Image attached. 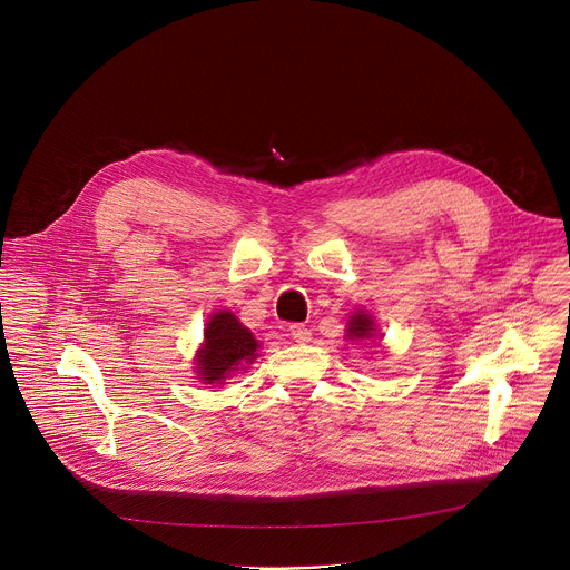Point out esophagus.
<instances>
[{
  "mask_svg": "<svg viewBox=\"0 0 570 570\" xmlns=\"http://www.w3.org/2000/svg\"><path fill=\"white\" fill-rule=\"evenodd\" d=\"M291 338L295 343H308L311 341V330H306L304 324H291Z\"/></svg>",
  "mask_w": 570,
  "mask_h": 570,
  "instance_id": "obj_1",
  "label": "esophagus"
}]
</instances>
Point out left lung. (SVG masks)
<instances>
[{
	"label": "left lung",
	"mask_w": 570,
	"mask_h": 570,
	"mask_svg": "<svg viewBox=\"0 0 570 570\" xmlns=\"http://www.w3.org/2000/svg\"><path fill=\"white\" fill-rule=\"evenodd\" d=\"M376 334V324L372 320L370 313L365 311H356L350 322H347V338H356V341H367Z\"/></svg>",
	"instance_id": "left-lung-1"
}]
</instances>
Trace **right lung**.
I'll return each instance as SVG.
<instances>
[{
    "mask_svg": "<svg viewBox=\"0 0 570 570\" xmlns=\"http://www.w3.org/2000/svg\"><path fill=\"white\" fill-rule=\"evenodd\" d=\"M259 341L232 311H218L205 327V343L196 354V372L205 383H220L257 358Z\"/></svg>",
    "mask_w": 570,
    "mask_h": 570,
    "instance_id": "add662e5",
    "label": "right lung"
}]
</instances>
